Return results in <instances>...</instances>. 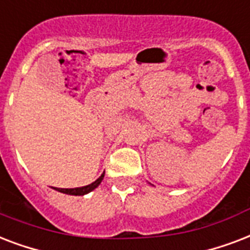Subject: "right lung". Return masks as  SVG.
I'll list each match as a JSON object with an SVG mask.
<instances>
[{
  "label": "right lung",
  "instance_id": "obj_1",
  "mask_svg": "<svg viewBox=\"0 0 250 250\" xmlns=\"http://www.w3.org/2000/svg\"><path fill=\"white\" fill-rule=\"evenodd\" d=\"M103 177H104V173L100 176L98 180H95L92 184H90V185H86V187H82V188H74V189H62V188H55V189L57 191H60V193H63V194L84 195V194H87V193H90V191L94 190V189H96V188L100 185V183H102Z\"/></svg>",
  "mask_w": 250,
  "mask_h": 250
}]
</instances>
